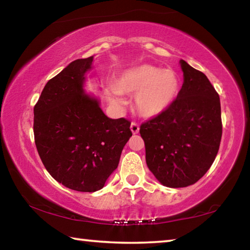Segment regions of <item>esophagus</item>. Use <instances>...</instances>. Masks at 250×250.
Listing matches in <instances>:
<instances>
[{
  "label": "esophagus",
  "mask_w": 250,
  "mask_h": 250,
  "mask_svg": "<svg viewBox=\"0 0 250 250\" xmlns=\"http://www.w3.org/2000/svg\"><path fill=\"white\" fill-rule=\"evenodd\" d=\"M130 129H131V131H132L133 134H137L139 132V130H140V128H139V125L137 124V122H131Z\"/></svg>",
  "instance_id": "34e87169"
}]
</instances>
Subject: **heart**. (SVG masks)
<instances>
[{
	"mask_svg": "<svg viewBox=\"0 0 250 250\" xmlns=\"http://www.w3.org/2000/svg\"><path fill=\"white\" fill-rule=\"evenodd\" d=\"M180 88L181 79L175 70L141 65L124 71L116 79L112 94H134L135 111L143 118H154L173 104Z\"/></svg>",
	"mask_w": 250,
	"mask_h": 250,
	"instance_id": "b5f03b06",
	"label": "heart"
}]
</instances>
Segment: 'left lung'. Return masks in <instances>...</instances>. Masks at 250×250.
<instances>
[{
	"label": "left lung",
	"mask_w": 250,
	"mask_h": 250,
	"mask_svg": "<svg viewBox=\"0 0 250 250\" xmlns=\"http://www.w3.org/2000/svg\"><path fill=\"white\" fill-rule=\"evenodd\" d=\"M184 83L160 116L140 125L147 167L167 188H185L204 176L221 145V101L208 78L181 61Z\"/></svg>",
	"instance_id": "obj_1"
}]
</instances>
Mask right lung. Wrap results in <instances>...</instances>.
<instances>
[{
    "instance_id": "right-lung-1",
    "label": "right lung",
    "mask_w": 250,
    "mask_h": 250,
    "mask_svg": "<svg viewBox=\"0 0 250 250\" xmlns=\"http://www.w3.org/2000/svg\"><path fill=\"white\" fill-rule=\"evenodd\" d=\"M94 56L77 59L49 79L34 107V138L48 173L66 188L96 192L119 164L132 132L125 118L110 119L83 89Z\"/></svg>"
}]
</instances>
